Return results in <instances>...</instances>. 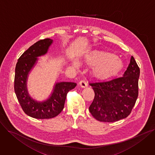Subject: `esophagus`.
Instances as JSON below:
<instances>
[{
    "instance_id": "34e87169",
    "label": "esophagus",
    "mask_w": 155,
    "mask_h": 155,
    "mask_svg": "<svg viewBox=\"0 0 155 155\" xmlns=\"http://www.w3.org/2000/svg\"><path fill=\"white\" fill-rule=\"evenodd\" d=\"M79 84L81 87H85L87 86V84L86 82V81H84V80H81L79 82Z\"/></svg>"
}]
</instances>
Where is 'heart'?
Returning <instances> with one entry per match:
<instances>
[{
    "label": "heart",
    "instance_id": "1",
    "mask_svg": "<svg viewBox=\"0 0 155 155\" xmlns=\"http://www.w3.org/2000/svg\"><path fill=\"white\" fill-rule=\"evenodd\" d=\"M89 61L97 64L94 68V73L100 78H105L117 73L123 67V63L111 54H96L91 57Z\"/></svg>",
    "mask_w": 155,
    "mask_h": 155
}]
</instances>
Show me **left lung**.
<instances>
[{
    "instance_id": "8db88e82",
    "label": "left lung",
    "mask_w": 155,
    "mask_h": 155,
    "mask_svg": "<svg viewBox=\"0 0 155 155\" xmlns=\"http://www.w3.org/2000/svg\"><path fill=\"white\" fill-rule=\"evenodd\" d=\"M140 68L132 56L123 77L89 83L95 93L89 111L97 120L112 123L127 117L139 95Z\"/></svg>"
}]
</instances>
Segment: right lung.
<instances>
[{
    "mask_svg": "<svg viewBox=\"0 0 155 155\" xmlns=\"http://www.w3.org/2000/svg\"><path fill=\"white\" fill-rule=\"evenodd\" d=\"M52 42L48 38L38 41L25 51L16 64L14 89L16 97L23 111L36 119H50L58 115L64 108L68 92L77 85L74 82L57 83L50 98L41 103L28 95L26 84L28 74L35 64L37 57L46 54Z\"/></svg>",
    "mask_w": 155,
    "mask_h": 155,
    "instance_id": "1",
    "label": "right lung"
}]
</instances>
